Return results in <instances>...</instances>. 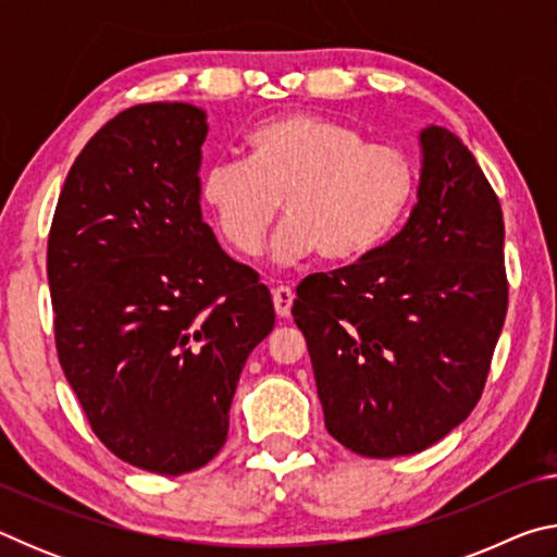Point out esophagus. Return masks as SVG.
Segmentation results:
<instances>
[{
  "label": "esophagus",
  "mask_w": 557,
  "mask_h": 557,
  "mask_svg": "<svg viewBox=\"0 0 557 557\" xmlns=\"http://www.w3.org/2000/svg\"><path fill=\"white\" fill-rule=\"evenodd\" d=\"M272 301H275V312L280 319H287L289 317V309H292V301H295V292L289 287L280 285L272 289Z\"/></svg>",
  "instance_id": "1"
}]
</instances>
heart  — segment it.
I'll use <instances>...</instances> for the list:
<instances>
[{
    "mask_svg": "<svg viewBox=\"0 0 557 557\" xmlns=\"http://www.w3.org/2000/svg\"><path fill=\"white\" fill-rule=\"evenodd\" d=\"M414 174L408 159L363 145L351 127L317 115H289L256 129L248 159H221L203 172L201 201L225 240L256 256L282 209L289 219L272 258L292 262L319 250L324 260L371 252L408 206Z\"/></svg>",
    "mask_w": 557,
    "mask_h": 557,
    "instance_id": "heart-1",
    "label": "heart"
}]
</instances>
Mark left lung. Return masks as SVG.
Wrapping results in <instances>:
<instances>
[{
    "mask_svg": "<svg viewBox=\"0 0 557 557\" xmlns=\"http://www.w3.org/2000/svg\"><path fill=\"white\" fill-rule=\"evenodd\" d=\"M418 203L403 231L334 272L299 282L307 338L336 442L361 457L414 455L482 398L504 329V213L449 129L420 132Z\"/></svg>",
    "mask_w": 557,
    "mask_h": 557,
    "instance_id": "obj_1",
    "label": "left lung"
}]
</instances>
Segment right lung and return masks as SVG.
I'll list each match as a JSON object with an SVG mask.
<instances>
[{"mask_svg": "<svg viewBox=\"0 0 557 557\" xmlns=\"http://www.w3.org/2000/svg\"><path fill=\"white\" fill-rule=\"evenodd\" d=\"M206 112L135 106L83 147L55 206L49 287L61 369L112 455L178 476L219 455L270 289L201 215Z\"/></svg>", "mask_w": 557, "mask_h": 557, "instance_id": "add662e5", "label": "right lung"}]
</instances>
